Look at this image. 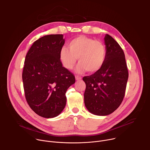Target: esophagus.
Returning <instances> with one entry per match:
<instances>
[{"label": "esophagus", "instance_id": "obj_1", "mask_svg": "<svg viewBox=\"0 0 150 150\" xmlns=\"http://www.w3.org/2000/svg\"><path fill=\"white\" fill-rule=\"evenodd\" d=\"M75 79H76V80H80V79H82V78L81 77V76H78V75H76L75 76Z\"/></svg>", "mask_w": 150, "mask_h": 150}]
</instances>
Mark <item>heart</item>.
Returning a JSON list of instances; mask_svg holds the SVG:
<instances>
[{
  "mask_svg": "<svg viewBox=\"0 0 150 150\" xmlns=\"http://www.w3.org/2000/svg\"><path fill=\"white\" fill-rule=\"evenodd\" d=\"M68 49L62 47L59 53L63 66L71 70L77 59L79 63L76 68L78 73L87 71L93 74L103 67L106 59V49L103 42L93 38L81 35L71 40Z\"/></svg>",
  "mask_w": 150,
  "mask_h": 150,
  "instance_id": "obj_1",
  "label": "heart"
}]
</instances>
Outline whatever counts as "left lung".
Returning <instances> with one entry per match:
<instances>
[{
    "instance_id": "8db88e82",
    "label": "left lung",
    "mask_w": 150,
    "mask_h": 150,
    "mask_svg": "<svg viewBox=\"0 0 150 150\" xmlns=\"http://www.w3.org/2000/svg\"><path fill=\"white\" fill-rule=\"evenodd\" d=\"M106 59L98 72L83 77L86 84L84 103L88 110L98 116L109 115L122 103L128 79L124 52L109 34L104 37Z\"/></svg>"
}]
</instances>
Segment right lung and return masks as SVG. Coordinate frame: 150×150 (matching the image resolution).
Wrapping results in <instances>:
<instances>
[{
  "label": "right lung",
  "mask_w": 150,
  "mask_h": 150,
  "mask_svg": "<svg viewBox=\"0 0 150 150\" xmlns=\"http://www.w3.org/2000/svg\"><path fill=\"white\" fill-rule=\"evenodd\" d=\"M64 43L62 34L45 35L34 42L25 56L22 75L25 98L42 117L53 118L63 111L67 91L75 82L74 74L60 60Z\"/></svg>",
  "instance_id": "right-lung-1"
}]
</instances>
